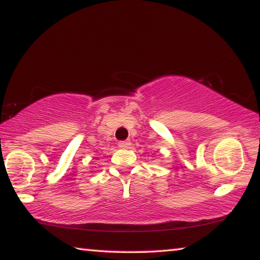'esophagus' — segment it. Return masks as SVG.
<instances>
[{
	"mask_svg": "<svg viewBox=\"0 0 260 260\" xmlns=\"http://www.w3.org/2000/svg\"><path fill=\"white\" fill-rule=\"evenodd\" d=\"M129 146H131V142L129 141H120L119 143H118V147L119 148H121V149H127V148H129Z\"/></svg>",
	"mask_w": 260,
	"mask_h": 260,
	"instance_id": "obj_1",
	"label": "esophagus"
}]
</instances>
